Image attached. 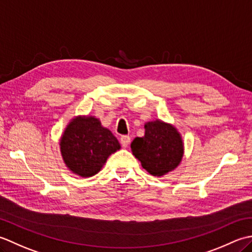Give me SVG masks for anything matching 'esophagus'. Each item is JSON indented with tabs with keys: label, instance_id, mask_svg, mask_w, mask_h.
Masks as SVG:
<instances>
[{
	"label": "esophagus",
	"instance_id": "1",
	"mask_svg": "<svg viewBox=\"0 0 252 252\" xmlns=\"http://www.w3.org/2000/svg\"><path fill=\"white\" fill-rule=\"evenodd\" d=\"M120 141H121V145L123 146V147H127L128 145H129V142H130V137L129 136H122L121 137V139H120Z\"/></svg>",
	"mask_w": 252,
	"mask_h": 252
}]
</instances>
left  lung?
Returning a JSON list of instances; mask_svg holds the SVG:
<instances>
[{
  "label": "left lung",
  "instance_id": "left-lung-1",
  "mask_svg": "<svg viewBox=\"0 0 252 252\" xmlns=\"http://www.w3.org/2000/svg\"><path fill=\"white\" fill-rule=\"evenodd\" d=\"M145 136L131 142L132 155L153 176H163L175 169L184 156V142L175 127L160 120L148 122Z\"/></svg>",
  "mask_w": 252,
  "mask_h": 252
}]
</instances>
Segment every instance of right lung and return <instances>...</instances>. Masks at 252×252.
<instances>
[{
  "label": "right lung",
  "instance_id": "right-lung-1",
  "mask_svg": "<svg viewBox=\"0 0 252 252\" xmlns=\"http://www.w3.org/2000/svg\"><path fill=\"white\" fill-rule=\"evenodd\" d=\"M60 146L66 166L81 177L95 175L107 158L121 149L116 137L94 116H78L71 120L65 128Z\"/></svg>",
  "mask_w": 252,
  "mask_h": 252
}]
</instances>
